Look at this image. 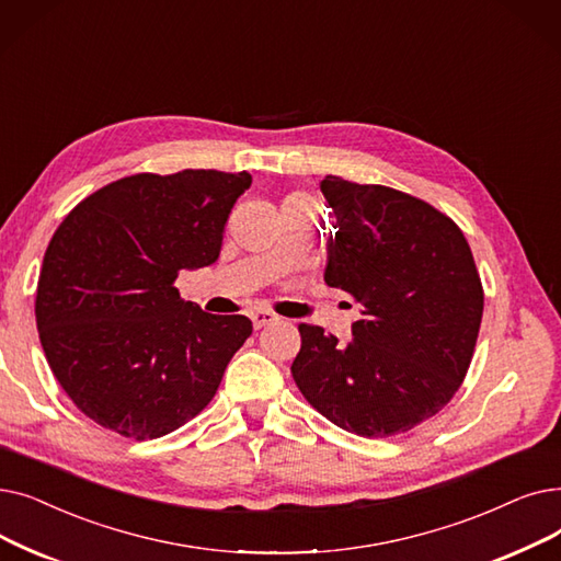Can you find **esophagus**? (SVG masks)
<instances>
[{"label":"esophagus","mask_w":561,"mask_h":561,"mask_svg":"<svg viewBox=\"0 0 561 561\" xmlns=\"http://www.w3.org/2000/svg\"><path fill=\"white\" fill-rule=\"evenodd\" d=\"M275 321H277V316L271 313V311H254V313H252V325H254V330H261V328L271 325V323H275Z\"/></svg>","instance_id":"1"}]
</instances>
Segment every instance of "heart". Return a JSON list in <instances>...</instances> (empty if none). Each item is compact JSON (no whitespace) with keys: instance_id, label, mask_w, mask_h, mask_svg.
Masks as SVG:
<instances>
[{"instance_id":"heart-1","label":"heart","mask_w":561,"mask_h":561,"mask_svg":"<svg viewBox=\"0 0 561 561\" xmlns=\"http://www.w3.org/2000/svg\"><path fill=\"white\" fill-rule=\"evenodd\" d=\"M284 206H294V208H302V210H309V202L305 194H294V197H288Z\"/></svg>"}]
</instances>
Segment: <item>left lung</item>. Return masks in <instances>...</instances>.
I'll use <instances>...</instances> for the list:
<instances>
[{
	"label": "left lung",
	"mask_w": 561,
	"mask_h": 561,
	"mask_svg": "<svg viewBox=\"0 0 561 561\" xmlns=\"http://www.w3.org/2000/svg\"><path fill=\"white\" fill-rule=\"evenodd\" d=\"M334 215L325 284L364 309L341 344L300 323L294 380L339 428L389 437L440 412L468 374L483 313L470 245L451 217L405 192L325 176Z\"/></svg>",
	"instance_id": "left-lung-1"
}]
</instances>
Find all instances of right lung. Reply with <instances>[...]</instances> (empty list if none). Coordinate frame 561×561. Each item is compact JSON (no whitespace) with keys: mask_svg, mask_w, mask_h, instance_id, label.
Returning <instances> with one entry per match:
<instances>
[{"mask_svg":"<svg viewBox=\"0 0 561 561\" xmlns=\"http://www.w3.org/2000/svg\"><path fill=\"white\" fill-rule=\"evenodd\" d=\"M248 172L135 174L89 194L45 250L36 325L47 364L89 420L135 440L176 431L210 403L248 316L185 302L181 271L220 256Z\"/></svg>","mask_w":561,"mask_h":561,"instance_id":"add662e5","label":"right lung"}]
</instances>
